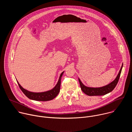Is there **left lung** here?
<instances>
[{"label":"left lung","instance_id":"left-lung-1","mask_svg":"<svg viewBox=\"0 0 132 132\" xmlns=\"http://www.w3.org/2000/svg\"><path fill=\"white\" fill-rule=\"evenodd\" d=\"M123 67V64L121 66V68L119 72L118 75H117L116 79L112 81L109 84L104 86L98 88H93V87H89L84 85L82 82L81 81L79 78H78L79 82L80 84V86L81 87V89L82 91L86 94V95L89 96H103L106 95L107 93H110L116 87L121 73V71Z\"/></svg>","mask_w":132,"mask_h":132}]
</instances>
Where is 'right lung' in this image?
I'll return each mask as SVG.
<instances>
[{
	"label": "right lung",
	"mask_w": 132,
	"mask_h": 132,
	"mask_svg": "<svg viewBox=\"0 0 132 132\" xmlns=\"http://www.w3.org/2000/svg\"><path fill=\"white\" fill-rule=\"evenodd\" d=\"M64 71L62 72L60 75V76L59 79V81L55 85V86L51 90L42 92H33L29 91L25 89H24L16 80L19 86L20 89L23 92L24 95L30 99L35 100V101H46L52 100L54 99L56 96H57L60 91L61 83V78L63 76V74Z\"/></svg>",
	"instance_id": "obj_1"
}]
</instances>
